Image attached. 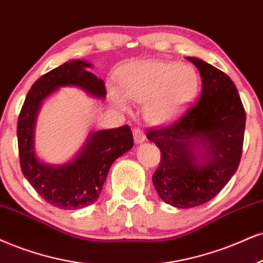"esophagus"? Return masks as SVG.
I'll return each mask as SVG.
<instances>
[{
    "instance_id": "34e87169",
    "label": "esophagus",
    "mask_w": 263,
    "mask_h": 263,
    "mask_svg": "<svg viewBox=\"0 0 263 263\" xmlns=\"http://www.w3.org/2000/svg\"><path fill=\"white\" fill-rule=\"evenodd\" d=\"M133 135H134V141L137 142V144H141L142 141H145V134L140 128L133 129Z\"/></svg>"
}]
</instances>
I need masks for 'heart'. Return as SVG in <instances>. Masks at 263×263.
<instances>
[{"instance_id": "1", "label": "heart", "mask_w": 263, "mask_h": 263, "mask_svg": "<svg viewBox=\"0 0 263 263\" xmlns=\"http://www.w3.org/2000/svg\"><path fill=\"white\" fill-rule=\"evenodd\" d=\"M200 78L187 64L176 62L139 63L121 77L122 92L130 101L145 103V116L155 124H166L177 119L199 91ZM117 106L126 108L123 96L112 91Z\"/></svg>"}]
</instances>
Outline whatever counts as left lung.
<instances>
[{"instance_id":"obj_1","label":"left lung","mask_w":263,"mask_h":263,"mask_svg":"<svg viewBox=\"0 0 263 263\" xmlns=\"http://www.w3.org/2000/svg\"><path fill=\"white\" fill-rule=\"evenodd\" d=\"M202 78L199 101L179 118L146 133L161 151L152 183L166 203L178 209L203 205L238 170L246 115L233 80L196 57H186Z\"/></svg>"}]
</instances>
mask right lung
<instances>
[{
  "label": "right lung",
  "mask_w": 263,
  "mask_h": 263,
  "mask_svg": "<svg viewBox=\"0 0 263 263\" xmlns=\"http://www.w3.org/2000/svg\"><path fill=\"white\" fill-rule=\"evenodd\" d=\"M91 63L70 61L44 74L32 84L17 124L19 162L24 177L46 202L62 210L92 205L102 191L109 168L134 145L129 125L91 133L73 161L61 166L42 163L35 156L34 129L41 102L61 86H78L93 97L105 99L102 79L87 70Z\"/></svg>",
  "instance_id": "right-lung-1"
}]
</instances>
